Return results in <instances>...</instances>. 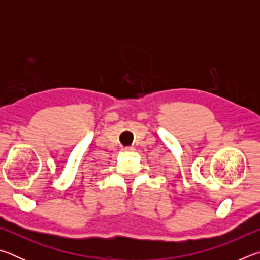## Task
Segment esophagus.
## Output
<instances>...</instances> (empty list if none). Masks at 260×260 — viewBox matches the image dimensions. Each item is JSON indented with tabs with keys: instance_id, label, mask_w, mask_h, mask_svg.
Instances as JSON below:
<instances>
[{
	"instance_id": "obj_1",
	"label": "esophagus",
	"mask_w": 260,
	"mask_h": 260,
	"mask_svg": "<svg viewBox=\"0 0 260 260\" xmlns=\"http://www.w3.org/2000/svg\"><path fill=\"white\" fill-rule=\"evenodd\" d=\"M125 150H133V148H132V147H127V148H125Z\"/></svg>"
}]
</instances>
